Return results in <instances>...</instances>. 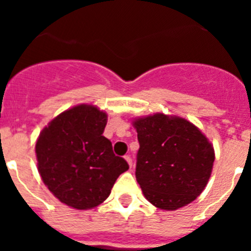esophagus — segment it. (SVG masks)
<instances>
[{
	"mask_svg": "<svg viewBox=\"0 0 251 251\" xmlns=\"http://www.w3.org/2000/svg\"><path fill=\"white\" fill-rule=\"evenodd\" d=\"M124 159H126V161L128 162V165H129V167H132V165H133V161H132V157L130 156H124Z\"/></svg>",
	"mask_w": 251,
	"mask_h": 251,
	"instance_id": "obj_1",
	"label": "esophagus"
}]
</instances>
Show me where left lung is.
Wrapping results in <instances>:
<instances>
[{
  "mask_svg": "<svg viewBox=\"0 0 251 251\" xmlns=\"http://www.w3.org/2000/svg\"><path fill=\"white\" fill-rule=\"evenodd\" d=\"M139 150L136 178L145 197L174 211L192 202L207 185L215 152L191 122L162 113L136 119Z\"/></svg>",
  "mask_w": 251,
  "mask_h": 251,
  "instance_id": "1",
  "label": "left lung"
}]
</instances>
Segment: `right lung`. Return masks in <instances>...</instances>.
<instances>
[{"mask_svg": "<svg viewBox=\"0 0 251 251\" xmlns=\"http://www.w3.org/2000/svg\"><path fill=\"white\" fill-rule=\"evenodd\" d=\"M106 114L80 104L59 114L36 142L39 174L56 199L76 210L100 205L129 168L103 136Z\"/></svg>", "mask_w": 251, "mask_h": 251, "instance_id": "1", "label": "right lung"}]
</instances>
